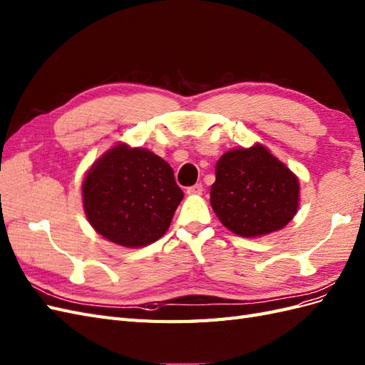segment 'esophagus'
<instances>
[{
    "instance_id": "1",
    "label": "esophagus",
    "mask_w": 365,
    "mask_h": 365,
    "mask_svg": "<svg viewBox=\"0 0 365 365\" xmlns=\"http://www.w3.org/2000/svg\"><path fill=\"white\" fill-rule=\"evenodd\" d=\"M190 195H200L203 192V185L202 183H195L192 186H190L188 190H186Z\"/></svg>"
}]
</instances>
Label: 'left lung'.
Returning <instances> with one entry per match:
<instances>
[{
	"mask_svg": "<svg viewBox=\"0 0 365 365\" xmlns=\"http://www.w3.org/2000/svg\"><path fill=\"white\" fill-rule=\"evenodd\" d=\"M299 183L263 145L225 153L215 166L211 206L229 231L259 237L284 227L298 210Z\"/></svg>",
	"mask_w": 365,
	"mask_h": 365,
	"instance_id": "obj_1",
	"label": "left lung"
}]
</instances>
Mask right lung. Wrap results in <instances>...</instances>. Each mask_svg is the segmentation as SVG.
<instances>
[{"instance_id": "obj_1", "label": "right lung", "mask_w": 365, "mask_h": 365, "mask_svg": "<svg viewBox=\"0 0 365 365\" xmlns=\"http://www.w3.org/2000/svg\"><path fill=\"white\" fill-rule=\"evenodd\" d=\"M182 199L168 163L148 150L123 143L103 154L82 183L90 225L125 247L159 240Z\"/></svg>"}]
</instances>
